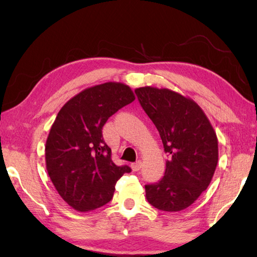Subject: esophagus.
<instances>
[{"mask_svg":"<svg viewBox=\"0 0 257 257\" xmlns=\"http://www.w3.org/2000/svg\"><path fill=\"white\" fill-rule=\"evenodd\" d=\"M142 168V161H137V162L132 163V169L134 171H139Z\"/></svg>","mask_w":257,"mask_h":257,"instance_id":"obj_1","label":"esophagus"}]
</instances>
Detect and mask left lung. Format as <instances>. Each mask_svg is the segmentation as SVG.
<instances>
[{
	"instance_id": "obj_1",
	"label": "left lung",
	"mask_w": 257,
	"mask_h": 257,
	"mask_svg": "<svg viewBox=\"0 0 257 257\" xmlns=\"http://www.w3.org/2000/svg\"><path fill=\"white\" fill-rule=\"evenodd\" d=\"M135 93L168 154L164 177L145 186L147 201L162 211L185 210L211 184L219 160L216 134L190 97L152 86L139 87Z\"/></svg>"
}]
</instances>
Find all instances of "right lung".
Returning a JSON list of instances; mask_svg holds the SVG:
<instances>
[{
  "instance_id": "add662e5",
  "label": "right lung",
  "mask_w": 257,
  "mask_h": 257,
  "mask_svg": "<svg viewBox=\"0 0 257 257\" xmlns=\"http://www.w3.org/2000/svg\"><path fill=\"white\" fill-rule=\"evenodd\" d=\"M135 98L128 85L108 81L81 90L56 115L46 139V170L60 196L76 211L105 205L116 181L132 170L113 162L102 128Z\"/></svg>"
}]
</instances>
